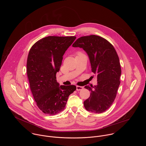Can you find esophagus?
<instances>
[{
	"label": "esophagus",
	"instance_id": "obj_1",
	"mask_svg": "<svg viewBox=\"0 0 146 146\" xmlns=\"http://www.w3.org/2000/svg\"><path fill=\"white\" fill-rule=\"evenodd\" d=\"M83 86H76V90L79 91V90H81L82 89H83Z\"/></svg>",
	"mask_w": 146,
	"mask_h": 146
}]
</instances>
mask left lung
I'll return each mask as SVG.
<instances>
[{
	"label": "left lung",
	"instance_id": "1",
	"mask_svg": "<svg viewBox=\"0 0 146 146\" xmlns=\"http://www.w3.org/2000/svg\"><path fill=\"white\" fill-rule=\"evenodd\" d=\"M72 46L82 48L86 52L92 71L97 78V85L85 86L91 93L84 102V107L92 112L102 113L113 102L120 84L121 69L117 52L110 42L95 35L79 38Z\"/></svg>",
	"mask_w": 146,
	"mask_h": 146
}]
</instances>
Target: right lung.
I'll return each instance as SVG.
<instances>
[{
  "mask_svg": "<svg viewBox=\"0 0 146 146\" xmlns=\"http://www.w3.org/2000/svg\"><path fill=\"white\" fill-rule=\"evenodd\" d=\"M76 36H49L36 42L27 60V75L34 98L44 113L55 115L64 109L75 85H61L56 80L63 56Z\"/></svg>",
  "mask_w": 146,
  "mask_h": 146,
  "instance_id": "right-lung-1",
  "label": "right lung"
}]
</instances>
